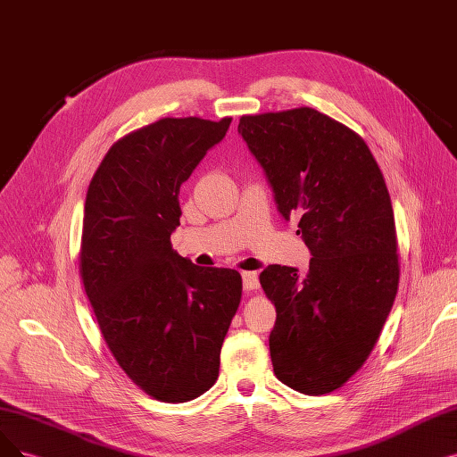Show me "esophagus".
I'll list each match as a JSON object with an SVG mask.
<instances>
[{
    "mask_svg": "<svg viewBox=\"0 0 457 457\" xmlns=\"http://www.w3.org/2000/svg\"><path fill=\"white\" fill-rule=\"evenodd\" d=\"M242 281L245 290H254L259 288V276L257 271H242Z\"/></svg>",
    "mask_w": 457,
    "mask_h": 457,
    "instance_id": "1",
    "label": "esophagus"
}]
</instances>
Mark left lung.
<instances>
[{
	"label": "left lung",
	"instance_id": "8db88e82",
	"mask_svg": "<svg viewBox=\"0 0 457 457\" xmlns=\"http://www.w3.org/2000/svg\"><path fill=\"white\" fill-rule=\"evenodd\" d=\"M238 133L257 159L285 221L312 261L307 273L270 264L261 273L276 303L273 373L292 390L328 394L368 360L399 281L390 195L370 148L315 108L242 116Z\"/></svg>",
	"mask_w": 457,
	"mask_h": 457
}]
</instances>
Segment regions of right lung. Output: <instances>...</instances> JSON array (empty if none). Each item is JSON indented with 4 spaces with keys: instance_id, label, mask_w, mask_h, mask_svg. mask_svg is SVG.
<instances>
[{
    "instance_id": "add662e5",
    "label": "right lung",
    "mask_w": 457,
    "mask_h": 457,
    "mask_svg": "<svg viewBox=\"0 0 457 457\" xmlns=\"http://www.w3.org/2000/svg\"><path fill=\"white\" fill-rule=\"evenodd\" d=\"M232 118H162L123 137L91 179L80 276L120 368L145 394L184 403L213 386L219 354L242 298L230 268L179 257V187Z\"/></svg>"
}]
</instances>
